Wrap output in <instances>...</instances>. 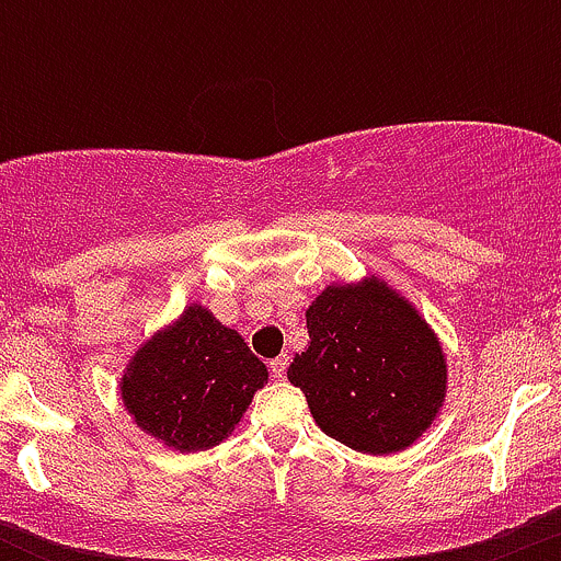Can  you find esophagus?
I'll return each instance as SVG.
<instances>
[{"mask_svg": "<svg viewBox=\"0 0 561 561\" xmlns=\"http://www.w3.org/2000/svg\"><path fill=\"white\" fill-rule=\"evenodd\" d=\"M287 360H290V358H287V355H279V358H274V360H271V364H268L271 375H274L276 380H282V377H285V371H287Z\"/></svg>", "mask_w": 561, "mask_h": 561, "instance_id": "34e87169", "label": "esophagus"}]
</instances>
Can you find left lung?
<instances>
[{"label": "left lung", "mask_w": 561, "mask_h": 561, "mask_svg": "<svg viewBox=\"0 0 561 561\" xmlns=\"http://www.w3.org/2000/svg\"><path fill=\"white\" fill-rule=\"evenodd\" d=\"M309 344L287 380L317 426L371 456L410 448L437 417L448 366L437 333L407 298L369 276L331 285L307 309Z\"/></svg>", "instance_id": "left-lung-1"}]
</instances>
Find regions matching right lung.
<instances>
[{"label": "right lung", "mask_w": 561, "mask_h": 561, "mask_svg": "<svg viewBox=\"0 0 561 561\" xmlns=\"http://www.w3.org/2000/svg\"><path fill=\"white\" fill-rule=\"evenodd\" d=\"M265 382L268 369L239 331L192 304L140 344L122 377V401L140 432L190 454L222 443Z\"/></svg>", "instance_id": "add662e5"}]
</instances>
